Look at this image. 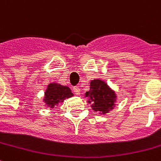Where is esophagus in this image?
I'll list each match as a JSON object with an SVG mask.
<instances>
[{
	"mask_svg": "<svg viewBox=\"0 0 161 161\" xmlns=\"http://www.w3.org/2000/svg\"><path fill=\"white\" fill-rule=\"evenodd\" d=\"M73 92H74V93L76 94V95H80V89H79V87H77V86H75V87H73Z\"/></svg>",
	"mask_w": 161,
	"mask_h": 161,
	"instance_id": "1",
	"label": "esophagus"
}]
</instances>
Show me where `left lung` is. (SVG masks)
<instances>
[{"label": "left lung", "instance_id": "1", "mask_svg": "<svg viewBox=\"0 0 161 161\" xmlns=\"http://www.w3.org/2000/svg\"><path fill=\"white\" fill-rule=\"evenodd\" d=\"M85 96L89 97L88 102L92 104V110L102 114L112 110L116 100L115 92L108 87L106 83L99 79L91 82L90 91L86 92Z\"/></svg>", "mask_w": 161, "mask_h": 161}]
</instances>
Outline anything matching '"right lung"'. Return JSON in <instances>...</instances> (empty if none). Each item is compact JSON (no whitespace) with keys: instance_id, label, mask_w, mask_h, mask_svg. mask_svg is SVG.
Returning <instances> with one entry per match:
<instances>
[{"instance_id":"obj_1","label":"right lung","mask_w":161,"mask_h":161,"mask_svg":"<svg viewBox=\"0 0 161 161\" xmlns=\"http://www.w3.org/2000/svg\"><path fill=\"white\" fill-rule=\"evenodd\" d=\"M72 96L73 93L69 87L54 83L48 85L43 100L48 106L53 108L58 103H61L64 99Z\"/></svg>"}]
</instances>
